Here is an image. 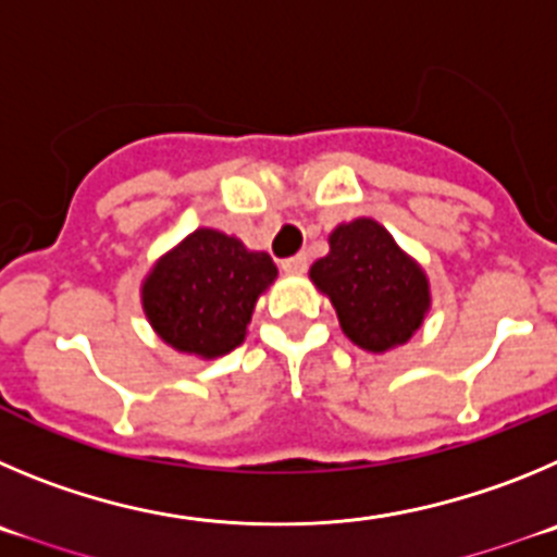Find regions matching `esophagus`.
I'll return each mask as SVG.
<instances>
[{
    "instance_id": "esophagus-1",
    "label": "esophagus",
    "mask_w": 557,
    "mask_h": 557,
    "mask_svg": "<svg viewBox=\"0 0 557 557\" xmlns=\"http://www.w3.org/2000/svg\"><path fill=\"white\" fill-rule=\"evenodd\" d=\"M280 267H283V272H288V274H302L305 269H308V255H294V258H285Z\"/></svg>"
}]
</instances>
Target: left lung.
<instances>
[{"mask_svg": "<svg viewBox=\"0 0 557 557\" xmlns=\"http://www.w3.org/2000/svg\"><path fill=\"white\" fill-rule=\"evenodd\" d=\"M327 242L330 252L308 274L333 302L344 335L374 355L408 344L433 305L424 269L374 219L338 224Z\"/></svg>", "mask_w": 557, "mask_h": 557, "instance_id": "obj_1", "label": "left lung"}]
</instances>
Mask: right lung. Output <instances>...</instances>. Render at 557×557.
Segmentation results:
<instances>
[{
	"label": "right lung",
	"mask_w": 557,
	"mask_h": 557,
	"mask_svg": "<svg viewBox=\"0 0 557 557\" xmlns=\"http://www.w3.org/2000/svg\"><path fill=\"white\" fill-rule=\"evenodd\" d=\"M274 280L277 267L267 252L199 227L154 260L141 283V308L163 344L213 360L242 347L255 305Z\"/></svg>",
	"instance_id": "right-lung-1"
}]
</instances>
